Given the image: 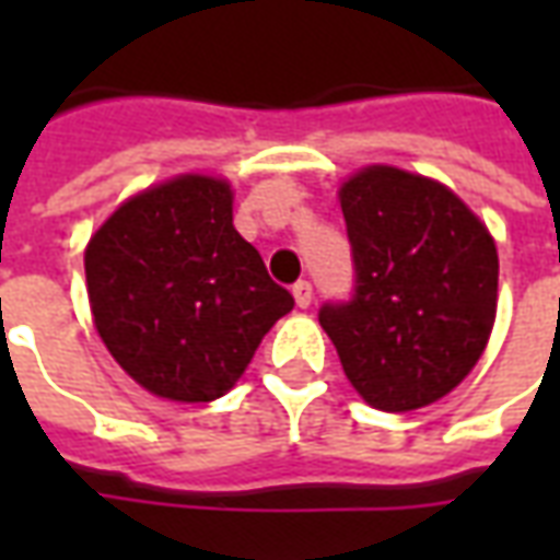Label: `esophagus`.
<instances>
[{
	"mask_svg": "<svg viewBox=\"0 0 560 560\" xmlns=\"http://www.w3.org/2000/svg\"><path fill=\"white\" fill-rule=\"evenodd\" d=\"M293 300H296L300 308H308V305H312V284H308V281H296V284H293Z\"/></svg>",
	"mask_w": 560,
	"mask_h": 560,
	"instance_id": "1",
	"label": "esophagus"
}]
</instances>
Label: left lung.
Masks as SVG:
<instances>
[{
	"mask_svg": "<svg viewBox=\"0 0 560 560\" xmlns=\"http://www.w3.org/2000/svg\"><path fill=\"white\" fill-rule=\"evenodd\" d=\"M357 267L320 327L372 408L408 413L470 375L498 315V248L462 197L422 173L365 164L339 185Z\"/></svg>",
	"mask_w": 560,
	"mask_h": 560,
	"instance_id": "obj_1",
	"label": "left lung"
}]
</instances>
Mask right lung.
Segmentation results:
<instances>
[{
	"label": "right lung",
	"instance_id": "add662e5",
	"mask_svg": "<svg viewBox=\"0 0 560 560\" xmlns=\"http://www.w3.org/2000/svg\"><path fill=\"white\" fill-rule=\"evenodd\" d=\"M83 267L104 348L147 393L179 405L231 393L293 308L233 228V185L212 173L122 200L90 236Z\"/></svg>",
	"mask_w": 560,
	"mask_h": 560
}]
</instances>
